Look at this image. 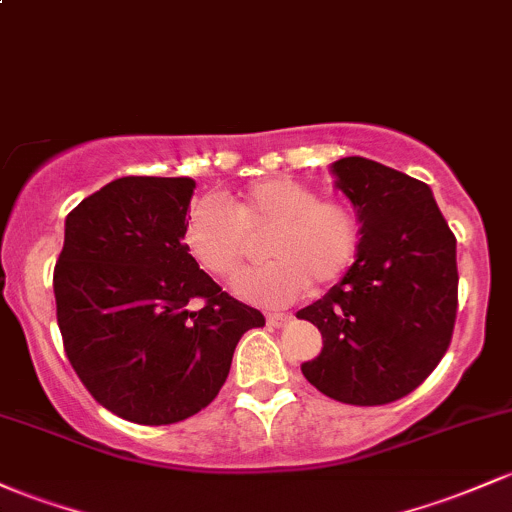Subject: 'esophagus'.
I'll list each match as a JSON object with an SVG mask.
<instances>
[{
  "mask_svg": "<svg viewBox=\"0 0 512 512\" xmlns=\"http://www.w3.org/2000/svg\"><path fill=\"white\" fill-rule=\"evenodd\" d=\"M291 320L289 313H267V323L272 325V328H282Z\"/></svg>",
  "mask_w": 512,
  "mask_h": 512,
  "instance_id": "34e87169",
  "label": "esophagus"
}]
</instances>
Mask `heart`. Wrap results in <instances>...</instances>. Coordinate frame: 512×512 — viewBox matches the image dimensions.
<instances>
[{
	"instance_id": "1",
	"label": "heart",
	"mask_w": 512,
	"mask_h": 512,
	"mask_svg": "<svg viewBox=\"0 0 512 512\" xmlns=\"http://www.w3.org/2000/svg\"><path fill=\"white\" fill-rule=\"evenodd\" d=\"M269 235L265 267L238 279L235 291L252 303L284 306L311 284H338L357 260L362 228L342 199H320L294 177L250 184L230 204L204 196L184 221V247L213 277H235L252 255V240Z\"/></svg>"
}]
</instances>
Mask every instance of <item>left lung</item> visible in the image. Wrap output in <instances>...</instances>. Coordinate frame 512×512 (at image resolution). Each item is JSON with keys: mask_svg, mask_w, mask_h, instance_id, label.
<instances>
[{"mask_svg": "<svg viewBox=\"0 0 512 512\" xmlns=\"http://www.w3.org/2000/svg\"><path fill=\"white\" fill-rule=\"evenodd\" d=\"M362 240L350 272L301 308L323 350L301 372L325 396L384 406L418 389L445 357L457 318V238L430 187L367 157L333 162Z\"/></svg>", "mask_w": 512, "mask_h": 512, "instance_id": "1", "label": "left lung"}]
</instances>
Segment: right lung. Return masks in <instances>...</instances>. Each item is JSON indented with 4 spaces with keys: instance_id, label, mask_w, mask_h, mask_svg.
I'll return each instance as SVG.
<instances>
[{
    "instance_id": "right-lung-1",
    "label": "right lung",
    "mask_w": 512,
    "mask_h": 512,
    "mask_svg": "<svg viewBox=\"0 0 512 512\" xmlns=\"http://www.w3.org/2000/svg\"><path fill=\"white\" fill-rule=\"evenodd\" d=\"M194 187L189 177H121L65 218L53 272L65 355L94 401L138 425L209 406L238 340L265 325L184 247Z\"/></svg>"
}]
</instances>
